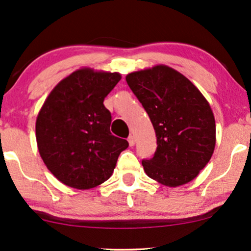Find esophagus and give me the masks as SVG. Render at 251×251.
I'll return each instance as SVG.
<instances>
[{"instance_id": "obj_1", "label": "esophagus", "mask_w": 251, "mask_h": 251, "mask_svg": "<svg viewBox=\"0 0 251 251\" xmlns=\"http://www.w3.org/2000/svg\"><path fill=\"white\" fill-rule=\"evenodd\" d=\"M128 142H129V145H130V147H134L135 145V137L132 135H130L128 137Z\"/></svg>"}]
</instances>
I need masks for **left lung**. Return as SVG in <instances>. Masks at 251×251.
I'll use <instances>...</instances> for the list:
<instances>
[{
  "instance_id": "obj_1",
  "label": "left lung",
  "mask_w": 251,
  "mask_h": 251,
  "mask_svg": "<svg viewBox=\"0 0 251 251\" xmlns=\"http://www.w3.org/2000/svg\"><path fill=\"white\" fill-rule=\"evenodd\" d=\"M126 80L156 132V152L142 160L145 173L171 187L191 181L215 148L209 103L186 76L164 65L129 73Z\"/></svg>"
}]
</instances>
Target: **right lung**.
<instances>
[{
    "instance_id": "1",
    "label": "right lung",
    "mask_w": 251,
    "mask_h": 251,
    "mask_svg": "<svg viewBox=\"0 0 251 251\" xmlns=\"http://www.w3.org/2000/svg\"><path fill=\"white\" fill-rule=\"evenodd\" d=\"M121 80L119 73L73 72L50 93L36 121L40 157L58 180L88 190L106 181L128 141L110 132L103 100Z\"/></svg>"
}]
</instances>
